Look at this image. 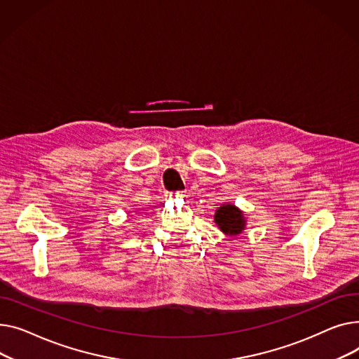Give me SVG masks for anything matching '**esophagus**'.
<instances>
[{
	"label": "esophagus",
	"mask_w": 359,
	"mask_h": 359,
	"mask_svg": "<svg viewBox=\"0 0 359 359\" xmlns=\"http://www.w3.org/2000/svg\"><path fill=\"white\" fill-rule=\"evenodd\" d=\"M187 196L184 193H172L171 194V198H185Z\"/></svg>",
	"instance_id": "esophagus-1"
}]
</instances>
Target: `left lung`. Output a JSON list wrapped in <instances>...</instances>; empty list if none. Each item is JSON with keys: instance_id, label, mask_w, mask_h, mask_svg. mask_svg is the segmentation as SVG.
Returning <instances> with one entry per match:
<instances>
[{"instance_id": "1", "label": "left lung", "mask_w": 359, "mask_h": 359, "mask_svg": "<svg viewBox=\"0 0 359 359\" xmlns=\"http://www.w3.org/2000/svg\"><path fill=\"white\" fill-rule=\"evenodd\" d=\"M246 217L239 207L224 203L215 212V223L226 236H238L246 229Z\"/></svg>"}]
</instances>
